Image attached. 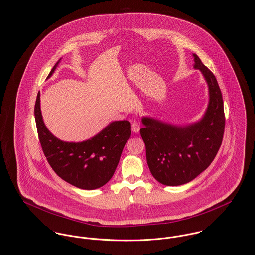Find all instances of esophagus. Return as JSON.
Returning <instances> with one entry per match:
<instances>
[{
    "mask_svg": "<svg viewBox=\"0 0 255 255\" xmlns=\"http://www.w3.org/2000/svg\"><path fill=\"white\" fill-rule=\"evenodd\" d=\"M131 129H132V131L134 133H137L139 131V129H140V123L137 122V121H134L132 123V125H131Z\"/></svg>",
    "mask_w": 255,
    "mask_h": 255,
    "instance_id": "obj_1",
    "label": "esophagus"
}]
</instances>
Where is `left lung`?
I'll list each match as a JSON object with an SVG mask.
<instances>
[{
    "label": "left lung",
    "instance_id": "left-lung-1",
    "mask_svg": "<svg viewBox=\"0 0 255 255\" xmlns=\"http://www.w3.org/2000/svg\"><path fill=\"white\" fill-rule=\"evenodd\" d=\"M193 68L199 70L208 85L209 102L198 122L177 126L142 117L141 137L152 176L162 184L175 186L192 181L214 160L222 144L225 114L222 93L215 75L197 55Z\"/></svg>",
    "mask_w": 255,
    "mask_h": 255
}]
</instances>
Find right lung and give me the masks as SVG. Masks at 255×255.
<instances>
[{
  "label": "right lung",
  "instance_id": "obj_1",
  "mask_svg": "<svg viewBox=\"0 0 255 255\" xmlns=\"http://www.w3.org/2000/svg\"><path fill=\"white\" fill-rule=\"evenodd\" d=\"M60 61L53 67L47 79L52 76ZM34 115L44 155L61 179L88 190L99 188L109 182L131 134L128 121L112 122L87 140L67 142L57 138L46 128L40 109V92L37 94Z\"/></svg>",
  "mask_w": 255,
  "mask_h": 255
}]
</instances>
